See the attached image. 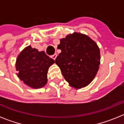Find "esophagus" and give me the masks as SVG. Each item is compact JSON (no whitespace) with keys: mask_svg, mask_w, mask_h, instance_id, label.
Instances as JSON below:
<instances>
[{"mask_svg":"<svg viewBox=\"0 0 124 124\" xmlns=\"http://www.w3.org/2000/svg\"><path fill=\"white\" fill-rule=\"evenodd\" d=\"M56 56H57V54H53V55L51 56V58H52L54 60H55Z\"/></svg>","mask_w":124,"mask_h":124,"instance_id":"obj_1","label":"esophagus"}]
</instances>
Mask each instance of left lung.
Returning a JSON list of instances; mask_svg holds the SVG:
<instances>
[{"mask_svg":"<svg viewBox=\"0 0 124 124\" xmlns=\"http://www.w3.org/2000/svg\"><path fill=\"white\" fill-rule=\"evenodd\" d=\"M61 50L55 60L70 86L80 89L87 86L99 70L100 51L97 44L83 34L74 33L60 40Z\"/></svg>","mask_w":124,"mask_h":124,"instance_id":"left-lung-1","label":"left lung"}]
</instances>
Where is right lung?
I'll return each mask as SVG.
<instances>
[{"mask_svg": "<svg viewBox=\"0 0 124 124\" xmlns=\"http://www.w3.org/2000/svg\"><path fill=\"white\" fill-rule=\"evenodd\" d=\"M54 60L30 46L18 55L16 62L18 77L25 84L33 88L42 87L46 84L47 73Z\"/></svg>", "mask_w": 124, "mask_h": 124, "instance_id": "obj_1", "label": "right lung"}]
</instances>
